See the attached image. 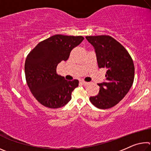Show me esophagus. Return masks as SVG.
<instances>
[{"mask_svg": "<svg viewBox=\"0 0 151 151\" xmlns=\"http://www.w3.org/2000/svg\"><path fill=\"white\" fill-rule=\"evenodd\" d=\"M81 83L83 85H88V83H87V82H85V81H81Z\"/></svg>", "mask_w": 151, "mask_h": 151, "instance_id": "esophagus-1", "label": "esophagus"}]
</instances>
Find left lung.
Returning a JSON list of instances; mask_svg holds the SVG:
<instances>
[{"instance_id":"obj_1","label":"left lung","mask_w":151,"mask_h":151,"mask_svg":"<svg viewBox=\"0 0 151 151\" xmlns=\"http://www.w3.org/2000/svg\"><path fill=\"white\" fill-rule=\"evenodd\" d=\"M86 39L94 48L99 67L106 69L105 81L98 84L99 93L91 96L90 101L99 109H110L131 88L134 77L133 61L123 46L110 36H88Z\"/></svg>"}]
</instances>
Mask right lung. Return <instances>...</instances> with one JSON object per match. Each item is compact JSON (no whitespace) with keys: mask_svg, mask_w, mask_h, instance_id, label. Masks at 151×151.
I'll list each match as a JSON object with an SVG mask.
<instances>
[{"mask_svg":"<svg viewBox=\"0 0 151 151\" xmlns=\"http://www.w3.org/2000/svg\"><path fill=\"white\" fill-rule=\"evenodd\" d=\"M83 40L82 36L56 35L40 42L27 55L24 64L27 85L43 106L60 108L71 100L78 81L65 80L57 73V66L67 60L71 50Z\"/></svg>","mask_w":151,"mask_h":151,"instance_id":"obj_1","label":"right lung"}]
</instances>
